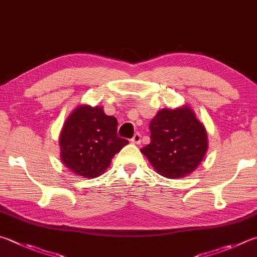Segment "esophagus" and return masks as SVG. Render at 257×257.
I'll return each instance as SVG.
<instances>
[{
	"mask_svg": "<svg viewBox=\"0 0 257 257\" xmlns=\"http://www.w3.org/2000/svg\"><path fill=\"white\" fill-rule=\"evenodd\" d=\"M141 142H142V135H141V133H136L134 135V137L132 138V143H134V144H141Z\"/></svg>",
	"mask_w": 257,
	"mask_h": 257,
	"instance_id": "34e87169",
	"label": "esophagus"
}]
</instances>
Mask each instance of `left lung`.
<instances>
[{
	"label": "left lung",
	"instance_id": "8db88e82",
	"mask_svg": "<svg viewBox=\"0 0 257 257\" xmlns=\"http://www.w3.org/2000/svg\"><path fill=\"white\" fill-rule=\"evenodd\" d=\"M151 143L141 152L157 173L179 179L199 166L208 149L207 133L189 106L163 109L149 123Z\"/></svg>",
	"mask_w": 257,
	"mask_h": 257
}]
</instances>
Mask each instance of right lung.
I'll return each mask as SVG.
<instances>
[{
	"mask_svg": "<svg viewBox=\"0 0 257 257\" xmlns=\"http://www.w3.org/2000/svg\"><path fill=\"white\" fill-rule=\"evenodd\" d=\"M118 120L100 106H78L68 116L59 145L65 166L80 176L94 179L108 169L127 139L118 137Z\"/></svg>",
	"mask_w": 257,
	"mask_h": 257,
	"instance_id": "add662e5",
	"label": "right lung"
}]
</instances>
